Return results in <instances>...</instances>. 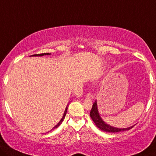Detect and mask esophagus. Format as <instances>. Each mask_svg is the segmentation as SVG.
<instances>
[{"mask_svg":"<svg viewBox=\"0 0 156 156\" xmlns=\"http://www.w3.org/2000/svg\"><path fill=\"white\" fill-rule=\"evenodd\" d=\"M86 97H87V99H93V95L91 92H88L87 95H86Z\"/></svg>","mask_w":156,"mask_h":156,"instance_id":"esophagus-1","label":"esophagus"}]
</instances>
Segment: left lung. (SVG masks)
I'll use <instances>...</instances> for the list:
<instances>
[{
  "label": "left lung",
  "mask_w": 156,
  "mask_h": 156,
  "mask_svg": "<svg viewBox=\"0 0 156 156\" xmlns=\"http://www.w3.org/2000/svg\"><path fill=\"white\" fill-rule=\"evenodd\" d=\"M90 115L93 121H94V124L96 125V126L101 130H102V131H104V132H123V131H127V130L132 129V127H134L133 125V126L127 127V128H117V127H112L111 126V125L106 124V123L101 119V116L99 115L98 108H97V101H95L94 103L93 104L92 109L90 113Z\"/></svg>",
  "instance_id": "8db88e82"
}]
</instances>
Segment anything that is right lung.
Returning a JSON list of instances; mask_svg holds the SVG:
<instances>
[{
	"label": "right lung",
	"instance_id": "1",
	"mask_svg": "<svg viewBox=\"0 0 156 156\" xmlns=\"http://www.w3.org/2000/svg\"><path fill=\"white\" fill-rule=\"evenodd\" d=\"M50 53H42V54H36V55H31V56H35V57H36V56H43V55H50ZM68 106H69V104H68V105L66 106V109H65V111H64V115H63V117H62V118L61 119V120H60V121L57 123V125H56L55 126L53 127L52 128V129H55V128H57V127H58L60 125H61V123L62 122V121H63L64 120V118H65V115H66V112H67V109H68Z\"/></svg>",
	"mask_w": 156,
	"mask_h": 156
}]
</instances>
